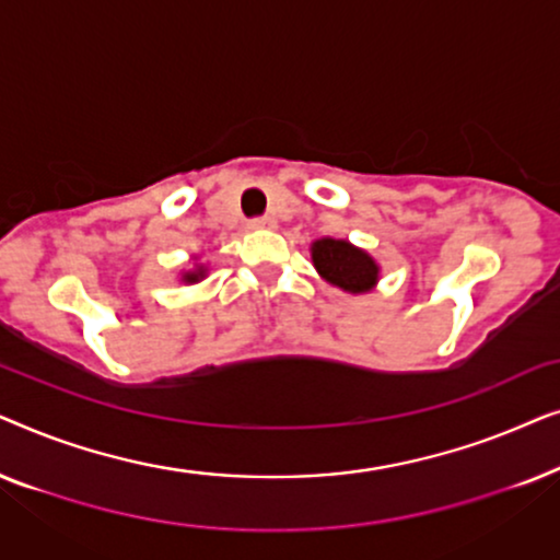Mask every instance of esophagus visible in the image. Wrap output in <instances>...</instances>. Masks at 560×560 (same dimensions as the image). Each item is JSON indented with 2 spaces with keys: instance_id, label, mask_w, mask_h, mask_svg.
<instances>
[{
  "instance_id": "34e87169",
  "label": "esophagus",
  "mask_w": 560,
  "mask_h": 560,
  "mask_svg": "<svg viewBox=\"0 0 560 560\" xmlns=\"http://www.w3.org/2000/svg\"><path fill=\"white\" fill-rule=\"evenodd\" d=\"M275 224H278V221L272 217H257L249 221V229H275Z\"/></svg>"
}]
</instances>
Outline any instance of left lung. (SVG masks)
<instances>
[{
  "instance_id": "1",
  "label": "left lung",
  "mask_w": 560,
  "mask_h": 560,
  "mask_svg": "<svg viewBox=\"0 0 560 560\" xmlns=\"http://www.w3.org/2000/svg\"><path fill=\"white\" fill-rule=\"evenodd\" d=\"M311 257L320 278L343 293H370L380 280V265L347 240H316L311 244Z\"/></svg>"
}]
</instances>
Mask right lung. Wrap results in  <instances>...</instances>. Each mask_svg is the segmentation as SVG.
I'll list each match as a JSON object with an SVG mask.
<instances>
[{"label": "right lung", "mask_w": 560, "mask_h": 560, "mask_svg": "<svg viewBox=\"0 0 560 560\" xmlns=\"http://www.w3.org/2000/svg\"><path fill=\"white\" fill-rule=\"evenodd\" d=\"M206 278V267L203 265H198L196 267V270H188V272H183V282H188V285H190V282H198V280H203Z\"/></svg>", "instance_id": "right-lung-1"}]
</instances>
